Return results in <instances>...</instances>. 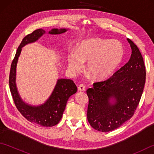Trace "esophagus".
Listing matches in <instances>:
<instances>
[{
  "instance_id": "obj_1",
  "label": "esophagus",
  "mask_w": 154,
  "mask_h": 154,
  "mask_svg": "<svg viewBox=\"0 0 154 154\" xmlns=\"http://www.w3.org/2000/svg\"><path fill=\"white\" fill-rule=\"evenodd\" d=\"M78 91H85V87L84 85L81 84L78 86Z\"/></svg>"
}]
</instances>
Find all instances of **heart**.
Instances as JSON below:
<instances>
[{
    "label": "heart",
    "mask_w": 154,
    "mask_h": 154,
    "mask_svg": "<svg viewBox=\"0 0 154 154\" xmlns=\"http://www.w3.org/2000/svg\"><path fill=\"white\" fill-rule=\"evenodd\" d=\"M124 55L123 45L118 40L92 38L83 41L78 49H71L67 54V67L77 74L87 61V69L96 79H104L115 71Z\"/></svg>",
    "instance_id": "1"
}]
</instances>
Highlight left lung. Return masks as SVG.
Returning a JSON list of instances; mask_svg holds the SVG:
<instances>
[{"mask_svg":"<svg viewBox=\"0 0 154 154\" xmlns=\"http://www.w3.org/2000/svg\"><path fill=\"white\" fill-rule=\"evenodd\" d=\"M127 40L132 49L128 62L109 79L94 83L87 91V119L99 132L112 131L131 119L144 88L146 73L142 55L132 40Z\"/></svg>","mask_w":154,"mask_h":154,"instance_id":"1","label":"left lung"}]
</instances>
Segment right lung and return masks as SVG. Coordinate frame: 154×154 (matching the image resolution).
<instances>
[{"label": "right lung", "mask_w": 154, "mask_h": 154, "mask_svg": "<svg viewBox=\"0 0 154 154\" xmlns=\"http://www.w3.org/2000/svg\"><path fill=\"white\" fill-rule=\"evenodd\" d=\"M65 28L52 29L49 31L50 34H60L66 32ZM45 33L43 29H38L23 38L18 46L13 60L9 75V87L15 105L22 115L28 121L44 127L56 125L61 119L66 104L72 94L77 92V87L73 80L60 79L57 81L53 92L45 103L40 106H32L22 100L16 85V65L20 55L22 48L28 44L37 41Z\"/></svg>", "instance_id": "obj_1"}]
</instances>
